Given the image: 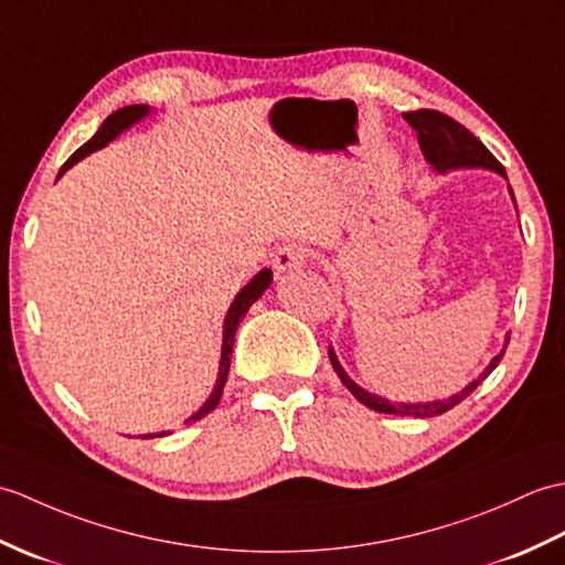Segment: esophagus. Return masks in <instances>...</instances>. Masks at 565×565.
<instances>
[{
	"mask_svg": "<svg viewBox=\"0 0 565 565\" xmlns=\"http://www.w3.org/2000/svg\"><path fill=\"white\" fill-rule=\"evenodd\" d=\"M307 258H309V248H305L302 244H287V246L278 248V254H275L273 263H275V270L287 273V270L302 268Z\"/></svg>",
	"mask_w": 565,
	"mask_h": 565,
	"instance_id": "1",
	"label": "esophagus"
}]
</instances>
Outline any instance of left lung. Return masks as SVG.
Listing matches in <instances>:
<instances>
[{"label":"left lung","instance_id":"left-lung-1","mask_svg":"<svg viewBox=\"0 0 565 565\" xmlns=\"http://www.w3.org/2000/svg\"><path fill=\"white\" fill-rule=\"evenodd\" d=\"M404 118H406L411 128L416 130L420 152H423L425 161H428V164L435 171L447 173V171H455V169H491V171L500 173V177H505L503 164H500V161L491 152H488L486 145L479 140V137H473L455 118H449V116H445V113L430 110V108L404 113ZM510 195H512V188H510ZM512 200H515V198H512ZM508 343H510V335H508L503 350H500V353L491 360V365H488L479 374V380H473L469 386H463L461 392H457L455 396L443 398V401H428V404H392V401H386L377 394H370L362 386H358L353 380H350L331 348H329V360H331V365H333L338 377H341V382L348 386V392L353 394L360 401V404H365L367 408L377 411V413H394V416L433 418V416H443L445 411L461 404V401L467 398L473 392V388L479 386L488 377V374H491L498 367V362L503 360V355H505Z\"/></svg>","mask_w":565,"mask_h":565}]
</instances>
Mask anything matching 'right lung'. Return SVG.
<instances>
[{
  "label": "right lung",
  "mask_w": 565,
  "mask_h": 565,
  "mask_svg": "<svg viewBox=\"0 0 565 565\" xmlns=\"http://www.w3.org/2000/svg\"><path fill=\"white\" fill-rule=\"evenodd\" d=\"M145 116H149V106H125V108H120V110H116V113H110V116L104 120V125L102 128H98V132L92 137L89 142L86 145H82L77 152H74L67 161H65V167L60 169V177L62 173H65L70 167H74L77 164L79 159H84L86 154H92V152H96V149H102V147H106L110 140H116V137L122 132V130H128L130 125H135L137 120H142ZM57 177V179H60ZM273 282V270L270 268H263L254 280H250L244 290L234 297V302H232V307H230V311H227V317H224V333H222V358H220V372H217V384H215V388H212V394H210V398L205 401L203 406H200L191 418H185L183 420V425H188V423H195V420H200V418H205L210 411H215L217 408V404H220V398H222V388H224V384H227V374H230V360H232V350H234V333H236V329H239V323H242V319H244V315L248 311V307L256 302V299L268 290V285ZM161 435H169V433H154V435H142V437H161Z\"/></svg>",
  "instance_id": "right-lung-1"
}]
</instances>
